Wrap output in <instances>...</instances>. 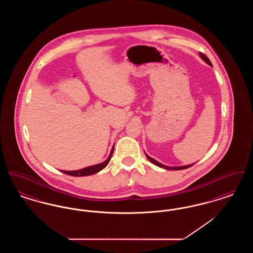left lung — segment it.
I'll use <instances>...</instances> for the list:
<instances>
[{"instance_id": "1", "label": "left lung", "mask_w": 253, "mask_h": 253, "mask_svg": "<svg viewBox=\"0 0 253 253\" xmlns=\"http://www.w3.org/2000/svg\"><path fill=\"white\" fill-rule=\"evenodd\" d=\"M200 55V58L202 59V60H204L206 63H208L209 65H211V66H212V64H211V60L208 59V57L204 55L203 53H200L199 54ZM146 155V157L147 158L153 163V164H155V165H157L158 167H160V168L165 169H173V170H177V169H184L190 168V167H192L193 164H190V165H186V166H177V167H169V166H166V165H163V164H161L160 162H158L157 161L156 159H154V158H152L151 157H149L147 154H145Z\"/></svg>"}]
</instances>
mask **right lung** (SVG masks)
Here are the masks:
<instances>
[{
	"label": "right lung",
	"mask_w": 253,
	"mask_h": 253,
	"mask_svg": "<svg viewBox=\"0 0 253 253\" xmlns=\"http://www.w3.org/2000/svg\"><path fill=\"white\" fill-rule=\"evenodd\" d=\"M113 153H114V147L112 148V150L110 152V156H109L108 158L102 163L93 165V166H89V167H86V168L81 169H77V170H60V171L64 172L65 174L72 175V176H86V175L94 174V173L98 172L99 170H101L102 169L105 168L108 165V163L111 160V157L113 156Z\"/></svg>",
	"instance_id": "obj_1"
}]
</instances>
